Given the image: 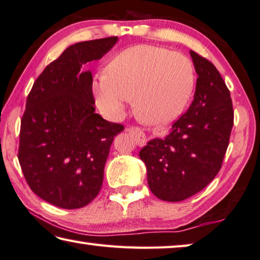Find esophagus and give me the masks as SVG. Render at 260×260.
<instances>
[{
	"instance_id": "esophagus-1",
	"label": "esophagus",
	"mask_w": 260,
	"mask_h": 260,
	"mask_svg": "<svg viewBox=\"0 0 260 260\" xmlns=\"http://www.w3.org/2000/svg\"><path fill=\"white\" fill-rule=\"evenodd\" d=\"M125 130L127 131V133H130L131 135L134 136L136 143H137L138 146H144V145H145V143H146V136H145V134L143 133L142 130L139 129V127L129 126V127H126Z\"/></svg>"
}]
</instances>
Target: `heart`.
<instances>
[{
  "instance_id": "heart-1",
  "label": "heart",
  "mask_w": 260,
  "mask_h": 260,
  "mask_svg": "<svg viewBox=\"0 0 260 260\" xmlns=\"http://www.w3.org/2000/svg\"><path fill=\"white\" fill-rule=\"evenodd\" d=\"M194 69L185 55L162 47L139 45L117 54L98 75L92 91L106 116H123L134 95L140 120L165 125L181 116L194 87Z\"/></svg>"
}]
</instances>
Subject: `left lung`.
<instances>
[{"instance_id":"1","label":"left lung","mask_w":260,"mask_h":260,"mask_svg":"<svg viewBox=\"0 0 260 260\" xmlns=\"http://www.w3.org/2000/svg\"><path fill=\"white\" fill-rule=\"evenodd\" d=\"M198 78L193 101L164 139L139 152L147 183L161 201L181 202L203 190L219 173L234 124L226 83L205 57L190 50Z\"/></svg>"}]
</instances>
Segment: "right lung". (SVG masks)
Returning a JSON list of instances; mask_svg holds the SVG:
<instances>
[{
	"label": "right lung",
	"mask_w": 260,
	"mask_h": 260,
	"mask_svg": "<svg viewBox=\"0 0 260 260\" xmlns=\"http://www.w3.org/2000/svg\"><path fill=\"white\" fill-rule=\"evenodd\" d=\"M118 40L75 44L49 63L33 84L20 121L18 160L31 190L53 205L74 210L94 199L114 137L124 126L95 113L92 74Z\"/></svg>",
	"instance_id": "obj_1"
}]
</instances>
